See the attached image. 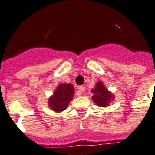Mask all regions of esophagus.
Returning <instances> with one entry per match:
<instances>
[{
    "instance_id": "1",
    "label": "esophagus",
    "mask_w": 155,
    "mask_h": 155,
    "mask_svg": "<svg viewBox=\"0 0 155 155\" xmlns=\"http://www.w3.org/2000/svg\"><path fill=\"white\" fill-rule=\"evenodd\" d=\"M84 90H85V87H84V86L79 87L78 91H76V92H75V95H76V96H78V97H79V96H81L82 93L84 92Z\"/></svg>"
}]
</instances>
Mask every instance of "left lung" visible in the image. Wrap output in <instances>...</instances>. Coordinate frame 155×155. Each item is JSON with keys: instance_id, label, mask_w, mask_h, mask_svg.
I'll return each instance as SVG.
<instances>
[{"instance_id": "8db88e82", "label": "left lung", "mask_w": 155, "mask_h": 155, "mask_svg": "<svg viewBox=\"0 0 155 155\" xmlns=\"http://www.w3.org/2000/svg\"><path fill=\"white\" fill-rule=\"evenodd\" d=\"M91 92L93 93L91 99L99 107H107L114 99V95L105 87L102 81H98L95 84V87L91 89Z\"/></svg>"}]
</instances>
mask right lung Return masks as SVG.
<instances>
[{
	"mask_svg": "<svg viewBox=\"0 0 155 155\" xmlns=\"http://www.w3.org/2000/svg\"><path fill=\"white\" fill-rule=\"evenodd\" d=\"M75 88L70 84H60L54 91L53 95L48 99V107L56 113H60L66 110L68 104L72 100Z\"/></svg>",
	"mask_w": 155,
	"mask_h": 155,
	"instance_id": "1",
	"label": "right lung"
}]
</instances>
